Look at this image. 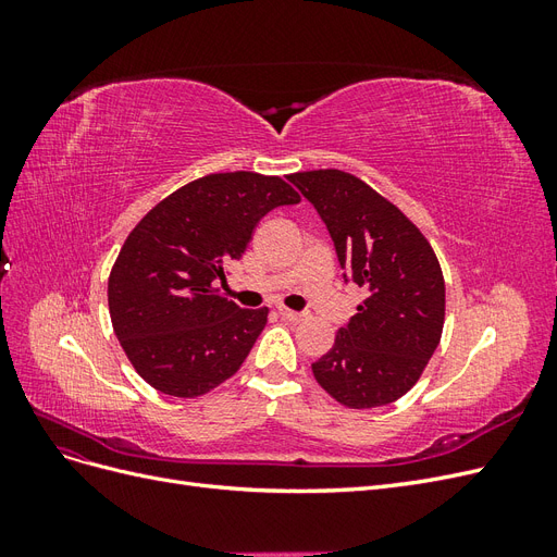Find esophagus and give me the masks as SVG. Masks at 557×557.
<instances>
[{"mask_svg": "<svg viewBox=\"0 0 557 557\" xmlns=\"http://www.w3.org/2000/svg\"><path fill=\"white\" fill-rule=\"evenodd\" d=\"M278 315L290 320V323H299V320H305L307 313H299V311H293V309H285V307H278Z\"/></svg>", "mask_w": 557, "mask_h": 557, "instance_id": "34e87169", "label": "esophagus"}]
</instances>
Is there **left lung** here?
<instances>
[{
	"instance_id": "obj_1",
	"label": "left lung",
	"mask_w": 557,
	"mask_h": 557,
	"mask_svg": "<svg viewBox=\"0 0 557 557\" xmlns=\"http://www.w3.org/2000/svg\"><path fill=\"white\" fill-rule=\"evenodd\" d=\"M327 225L344 278L367 290L358 313L311 364L348 409L385 407L407 395L440 346L446 285L430 242L393 201L342 170L288 176Z\"/></svg>"
}]
</instances>
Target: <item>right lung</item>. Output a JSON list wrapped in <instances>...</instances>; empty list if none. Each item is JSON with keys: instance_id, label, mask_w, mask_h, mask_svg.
<instances>
[{"instance_id": "right-lung-1", "label": "right lung", "mask_w": 557, "mask_h": 557, "mask_svg": "<svg viewBox=\"0 0 557 557\" xmlns=\"http://www.w3.org/2000/svg\"><path fill=\"white\" fill-rule=\"evenodd\" d=\"M299 195L278 176L209 174L183 185L129 232L109 276L113 332L137 374L172 397H199L244 364L269 309L215 288L252 230Z\"/></svg>"}]
</instances>
